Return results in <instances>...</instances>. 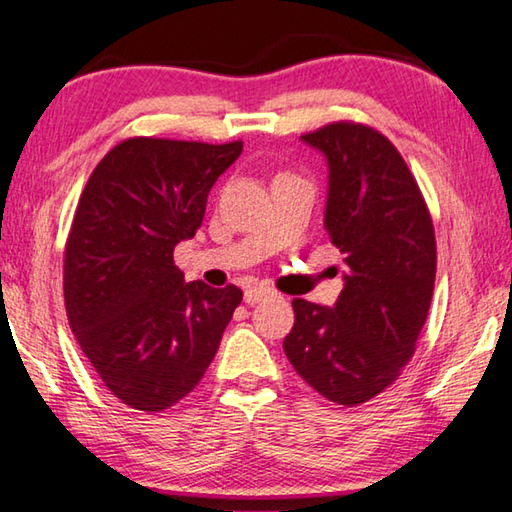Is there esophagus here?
<instances>
[{
    "label": "esophagus",
    "mask_w": 512,
    "mask_h": 512,
    "mask_svg": "<svg viewBox=\"0 0 512 512\" xmlns=\"http://www.w3.org/2000/svg\"><path fill=\"white\" fill-rule=\"evenodd\" d=\"M270 295H275V290L270 288V286H266V284H253V286L246 288L244 299H246V304H257V302H262V299H266Z\"/></svg>",
    "instance_id": "34e87169"
}]
</instances>
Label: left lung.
Listing matches in <instances>:
<instances>
[{"label":"left lung","instance_id":"8db88e82","mask_svg":"<svg viewBox=\"0 0 512 512\" xmlns=\"http://www.w3.org/2000/svg\"><path fill=\"white\" fill-rule=\"evenodd\" d=\"M302 142L326 157L324 228L346 268L333 308L293 299L284 353L319 395L355 406L393 384L415 353L435 288V230L417 182L382 133L337 122Z\"/></svg>","mask_w":512,"mask_h":512}]
</instances>
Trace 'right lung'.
I'll return each mask as SVG.
<instances>
[{"label":"right lung","mask_w":512,"mask_h":512,"mask_svg":"<svg viewBox=\"0 0 512 512\" xmlns=\"http://www.w3.org/2000/svg\"><path fill=\"white\" fill-rule=\"evenodd\" d=\"M242 148L126 139L79 197L64 257L68 324L104 386L130 408L157 413L186 397L242 302L237 286L186 282L173 262Z\"/></svg>","instance_id":"add662e5"}]
</instances>
